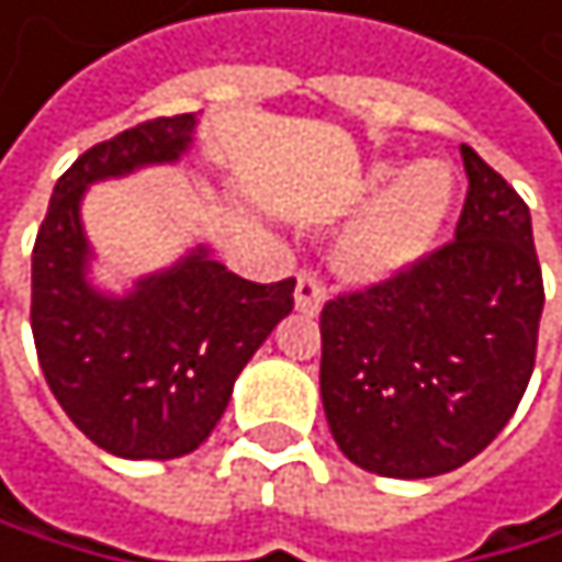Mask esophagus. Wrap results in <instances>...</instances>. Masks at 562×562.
Here are the masks:
<instances>
[{"label": "esophagus", "mask_w": 562, "mask_h": 562, "mask_svg": "<svg viewBox=\"0 0 562 562\" xmlns=\"http://www.w3.org/2000/svg\"><path fill=\"white\" fill-rule=\"evenodd\" d=\"M323 300H327V286L319 283L316 272H300L296 276V310L303 316H316L323 310Z\"/></svg>", "instance_id": "esophagus-1"}]
</instances>
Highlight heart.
Segmentation results:
<instances>
[{"instance_id": "heart-1", "label": "heart", "mask_w": 562, "mask_h": 562, "mask_svg": "<svg viewBox=\"0 0 562 562\" xmlns=\"http://www.w3.org/2000/svg\"><path fill=\"white\" fill-rule=\"evenodd\" d=\"M391 165H374L363 191L389 188L367 209L337 243V269L353 283H384V279L415 266L438 239L451 212L456 181L438 161H418L401 171L394 182Z\"/></svg>"}]
</instances>
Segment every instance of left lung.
Wrapping results in <instances>:
<instances>
[{"label": "left lung", "mask_w": 562, "mask_h": 562, "mask_svg": "<svg viewBox=\"0 0 562 562\" xmlns=\"http://www.w3.org/2000/svg\"><path fill=\"white\" fill-rule=\"evenodd\" d=\"M456 239L319 313V397L344 456L431 479L506 428L536 363L543 272L513 184L462 144Z\"/></svg>", "instance_id": "1"}]
</instances>
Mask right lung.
Here are the masks:
<instances>
[{"label": "right lung", "instance_id": "obj_1", "mask_svg": "<svg viewBox=\"0 0 562 562\" xmlns=\"http://www.w3.org/2000/svg\"><path fill=\"white\" fill-rule=\"evenodd\" d=\"M195 124V114L155 117L93 144L56 181L33 246L30 319L46 384L93 445L137 462L195 451L225 415L249 357L293 310L296 279L249 283L209 246L137 279L124 296L87 279V188L178 161Z\"/></svg>", "mask_w": 562, "mask_h": 562}]
</instances>
